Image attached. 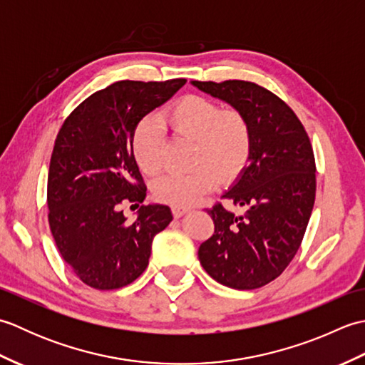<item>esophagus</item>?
<instances>
[{
  "label": "esophagus",
  "instance_id": "obj_1",
  "mask_svg": "<svg viewBox=\"0 0 365 365\" xmlns=\"http://www.w3.org/2000/svg\"><path fill=\"white\" fill-rule=\"evenodd\" d=\"M188 212H191V207H177V205H174V207H173V215H174V218H180V216L187 215Z\"/></svg>",
  "mask_w": 365,
  "mask_h": 365
}]
</instances>
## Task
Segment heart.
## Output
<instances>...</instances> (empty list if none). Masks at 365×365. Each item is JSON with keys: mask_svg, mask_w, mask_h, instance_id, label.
<instances>
[{"mask_svg": "<svg viewBox=\"0 0 365 365\" xmlns=\"http://www.w3.org/2000/svg\"><path fill=\"white\" fill-rule=\"evenodd\" d=\"M175 135L195 143L187 174H166L153 182V195L177 207L195 204L212 191L218 180L229 182L242 174L252 152V128L238 110H222L220 103L200 96H188L161 115ZM131 153L144 174H158L165 165L161 123L145 118L131 136Z\"/></svg>", "mask_w": 365, "mask_h": 365, "instance_id": "1", "label": "heart"}]
</instances>
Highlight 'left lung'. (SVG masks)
I'll use <instances>...</instances> for the list:
<instances>
[{"label":"left lung","mask_w":365,"mask_h":365,"mask_svg":"<svg viewBox=\"0 0 365 365\" xmlns=\"http://www.w3.org/2000/svg\"><path fill=\"white\" fill-rule=\"evenodd\" d=\"M192 84L242 111L252 128L251 165L222 196L247 210L207 208L215 234L199 247L200 265L230 289H259L282 274L304 237L317 190L311 139L292 108L259 84Z\"/></svg>","instance_id":"left-lung-1"}]
</instances>
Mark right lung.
<instances>
[{"label": "right lung", "instance_id": "right-lung-1", "mask_svg": "<svg viewBox=\"0 0 365 365\" xmlns=\"http://www.w3.org/2000/svg\"><path fill=\"white\" fill-rule=\"evenodd\" d=\"M187 83L118 81L68 114L54 141L46 202L61 257L97 290L125 287L149 265L152 240L173 221L168 205H141L147 187L131 153V136L145 114ZM139 206L128 223L121 207Z\"/></svg>", "mask_w": 365, "mask_h": 365}]
</instances>
